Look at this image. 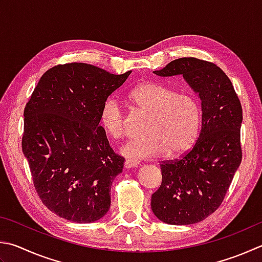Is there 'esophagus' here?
I'll return each mask as SVG.
<instances>
[{"instance_id":"obj_1","label":"esophagus","mask_w":262,"mask_h":262,"mask_svg":"<svg viewBox=\"0 0 262 262\" xmlns=\"http://www.w3.org/2000/svg\"><path fill=\"white\" fill-rule=\"evenodd\" d=\"M125 168H132V167H136V166H139V160H135V159H126L125 164Z\"/></svg>"}]
</instances>
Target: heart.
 Returning a JSON list of instances; mask_svg holds the SVG:
<instances>
[{
	"label": "heart",
	"mask_w": 262,
	"mask_h": 262,
	"mask_svg": "<svg viewBox=\"0 0 262 262\" xmlns=\"http://www.w3.org/2000/svg\"><path fill=\"white\" fill-rule=\"evenodd\" d=\"M128 101L139 112L147 115L145 136L130 140L121 149L128 158H149L169 152L178 156L196 143L203 125L199 99L190 93H179L169 85L149 81L133 88ZM99 123L112 139L126 135V117L120 103L108 98L99 112Z\"/></svg>",
	"instance_id": "heart-1"
}]
</instances>
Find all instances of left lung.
I'll return each mask as SVG.
<instances>
[{
  "label": "left lung",
  "mask_w": 262,
  "mask_h": 262,
  "mask_svg": "<svg viewBox=\"0 0 262 262\" xmlns=\"http://www.w3.org/2000/svg\"><path fill=\"white\" fill-rule=\"evenodd\" d=\"M155 73L183 75L202 101L197 142L180 159L161 163L163 181L151 197L152 212L160 221L191 225L217 210L239 167L243 111L229 78L211 61L183 57Z\"/></svg>",
  "instance_id": "8db88e82"
}]
</instances>
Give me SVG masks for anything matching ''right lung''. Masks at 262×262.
Masks as SVG:
<instances>
[{
    "label": "right lung",
    "instance_id": "obj_1",
    "mask_svg": "<svg viewBox=\"0 0 262 262\" xmlns=\"http://www.w3.org/2000/svg\"><path fill=\"white\" fill-rule=\"evenodd\" d=\"M130 73L57 65L42 75L26 104L23 152L42 203L60 217L89 223L110 208L111 185L125 158L110 146L99 112Z\"/></svg>",
    "mask_w": 262,
    "mask_h": 262
}]
</instances>
